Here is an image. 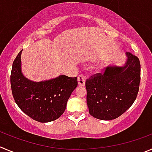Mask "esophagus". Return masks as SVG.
I'll use <instances>...</instances> for the list:
<instances>
[{
  "instance_id": "1",
  "label": "esophagus",
  "mask_w": 152,
  "mask_h": 152,
  "mask_svg": "<svg viewBox=\"0 0 152 152\" xmlns=\"http://www.w3.org/2000/svg\"><path fill=\"white\" fill-rule=\"evenodd\" d=\"M86 76H84V75H80L78 76V77H77V80H78V84L80 85V86H83L85 85V81H86Z\"/></svg>"
}]
</instances>
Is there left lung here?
Segmentation results:
<instances>
[{
	"mask_svg": "<svg viewBox=\"0 0 152 152\" xmlns=\"http://www.w3.org/2000/svg\"><path fill=\"white\" fill-rule=\"evenodd\" d=\"M126 56L125 66H108L103 73L86 80V102L89 114L95 118L115 119L136 100L140 82V60L130 52Z\"/></svg>",
	"mask_w": 152,
	"mask_h": 152,
	"instance_id": "left-lung-1",
	"label": "left lung"
}]
</instances>
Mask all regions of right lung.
Returning <instances> with one entry per match:
<instances>
[{
  "instance_id": "right-lung-1",
  "label": "right lung",
  "mask_w": 152,
  "mask_h": 152,
  "mask_svg": "<svg viewBox=\"0 0 152 152\" xmlns=\"http://www.w3.org/2000/svg\"><path fill=\"white\" fill-rule=\"evenodd\" d=\"M12 63L10 83L14 100L28 116L39 122L54 121L61 116L71 94L77 87V77L60 75L41 82L28 80L21 70V54Z\"/></svg>"
}]
</instances>
